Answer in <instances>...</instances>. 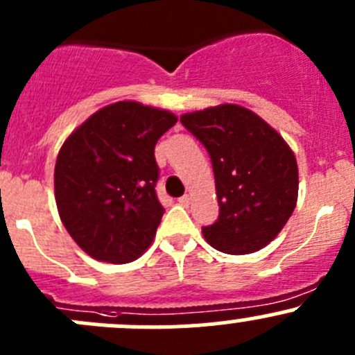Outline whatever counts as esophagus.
<instances>
[{
  "instance_id": "obj_1",
  "label": "esophagus",
  "mask_w": 355,
  "mask_h": 355,
  "mask_svg": "<svg viewBox=\"0 0 355 355\" xmlns=\"http://www.w3.org/2000/svg\"><path fill=\"white\" fill-rule=\"evenodd\" d=\"M178 202H180L182 206H189V204H191V198H189V196L185 194V196H182L180 199H178Z\"/></svg>"
}]
</instances>
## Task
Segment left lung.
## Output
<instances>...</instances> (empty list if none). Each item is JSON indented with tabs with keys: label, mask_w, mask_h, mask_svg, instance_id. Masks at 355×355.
<instances>
[{
	"label": "left lung",
	"mask_w": 355,
	"mask_h": 355,
	"mask_svg": "<svg viewBox=\"0 0 355 355\" xmlns=\"http://www.w3.org/2000/svg\"><path fill=\"white\" fill-rule=\"evenodd\" d=\"M211 156L220 216L202 228L211 247L252 254L275 241L299 196L292 148L259 114L239 105L191 111L180 116Z\"/></svg>",
	"instance_id": "1"
}]
</instances>
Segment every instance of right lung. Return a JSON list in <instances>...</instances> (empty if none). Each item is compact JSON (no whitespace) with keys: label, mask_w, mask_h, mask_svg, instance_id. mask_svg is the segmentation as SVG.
<instances>
[{"label":"right lung","mask_w":355,"mask_h":355,"mask_svg":"<svg viewBox=\"0 0 355 355\" xmlns=\"http://www.w3.org/2000/svg\"><path fill=\"white\" fill-rule=\"evenodd\" d=\"M178 121L168 110L118 101L92 113L60 148L55 199L75 244L94 259L132 263L155 241L157 139Z\"/></svg>","instance_id":"obj_1"}]
</instances>
